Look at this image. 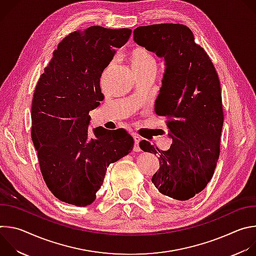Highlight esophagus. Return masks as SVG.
I'll return each mask as SVG.
<instances>
[{"instance_id": "esophagus-1", "label": "esophagus", "mask_w": 256, "mask_h": 256, "mask_svg": "<svg viewBox=\"0 0 256 256\" xmlns=\"http://www.w3.org/2000/svg\"><path fill=\"white\" fill-rule=\"evenodd\" d=\"M134 150L136 151V152H140V146H138V144H140V136H138L136 134H134Z\"/></svg>"}]
</instances>
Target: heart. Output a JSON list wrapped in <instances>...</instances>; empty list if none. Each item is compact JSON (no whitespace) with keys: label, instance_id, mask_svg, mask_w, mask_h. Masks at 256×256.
Returning <instances> with one entry per match:
<instances>
[{"label":"heart","instance_id":"obj_1","mask_svg":"<svg viewBox=\"0 0 256 256\" xmlns=\"http://www.w3.org/2000/svg\"><path fill=\"white\" fill-rule=\"evenodd\" d=\"M128 62L132 70H142L148 68H155L156 62L151 52L142 46H134L130 54Z\"/></svg>","mask_w":256,"mask_h":256}]
</instances>
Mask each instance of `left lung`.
<instances>
[{
  "label": "left lung",
  "instance_id": "1",
  "mask_svg": "<svg viewBox=\"0 0 256 256\" xmlns=\"http://www.w3.org/2000/svg\"><path fill=\"white\" fill-rule=\"evenodd\" d=\"M134 40L165 60L155 112L165 118L173 140L168 151L144 140L140 147L159 157V170L152 177L156 192L171 200H188L204 190L220 156V80L210 56L184 24L140 26L134 30Z\"/></svg>",
  "mask_w": 256,
  "mask_h": 256
}]
</instances>
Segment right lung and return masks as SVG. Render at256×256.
<instances>
[{
  "mask_svg": "<svg viewBox=\"0 0 256 256\" xmlns=\"http://www.w3.org/2000/svg\"><path fill=\"white\" fill-rule=\"evenodd\" d=\"M130 33L128 28L102 26L70 32L36 84L31 138L46 186L66 204H91L109 164L132 150L134 138L122 128L88 132L89 112L104 98L102 72Z\"/></svg>",
  "mask_w": 256,
  "mask_h": 256,
  "instance_id": "1",
  "label": "right lung"
}]
</instances>
